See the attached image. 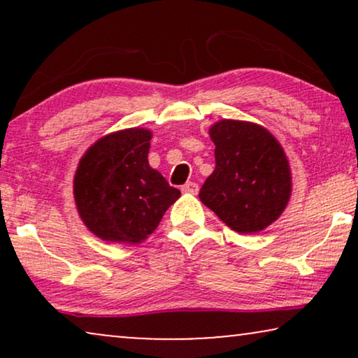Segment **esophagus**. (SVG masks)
<instances>
[{"label": "esophagus", "mask_w": 358, "mask_h": 358, "mask_svg": "<svg viewBox=\"0 0 358 358\" xmlns=\"http://www.w3.org/2000/svg\"><path fill=\"white\" fill-rule=\"evenodd\" d=\"M180 190H182L184 194H192V195H195L199 192V184H195V182H185L182 187H180Z\"/></svg>", "instance_id": "1"}]
</instances>
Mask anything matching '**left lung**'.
Listing matches in <instances>:
<instances>
[{"label":"left lung","instance_id":"obj_1","mask_svg":"<svg viewBox=\"0 0 358 358\" xmlns=\"http://www.w3.org/2000/svg\"><path fill=\"white\" fill-rule=\"evenodd\" d=\"M215 171L200 189V202L241 234L266 229L287 208L292 171L282 145L262 125L223 119L208 130Z\"/></svg>","mask_w":358,"mask_h":358}]
</instances>
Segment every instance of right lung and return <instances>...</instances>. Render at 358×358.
Listing matches in <instances>:
<instances>
[{
    "instance_id": "1",
    "label": "right lung",
    "mask_w": 358,
    "mask_h": 358,
    "mask_svg": "<svg viewBox=\"0 0 358 358\" xmlns=\"http://www.w3.org/2000/svg\"><path fill=\"white\" fill-rule=\"evenodd\" d=\"M148 129H125L92 143L78 163L73 195L92 234L107 243L140 244L180 197L148 163Z\"/></svg>"
}]
</instances>
